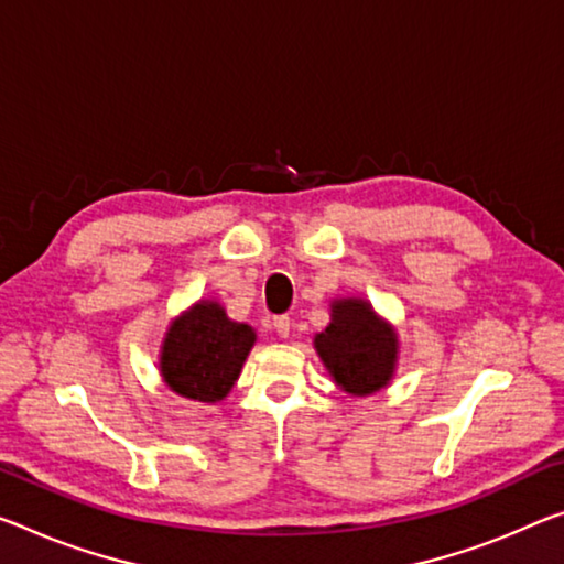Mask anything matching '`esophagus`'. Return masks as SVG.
I'll return each instance as SVG.
<instances>
[{"label":"esophagus","instance_id":"esophagus-1","mask_svg":"<svg viewBox=\"0 0 564 564\" xmlns=\"http://www.w3.org/2000/svg\"><path fill=\"white\" fill-rule=\"evenodd\" d=\"M273 328H275V334H279L281 338H285L291 334V318L289 316H275L273 318Z\"/></svg>","mask_w":564,"mask_h":564}]
</instances>
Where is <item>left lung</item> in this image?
Instances as JSON below:
<instances>
[{
    "label": "left lung",
    "mask_w": 564,
    "mask_h": 564,
    "mask_svg": "<svg viewBox=\"0 0 564 564\" xmlns=\"http://www.w3.org/2000/svg\"><path fill=\"white\" fill-rule=\"evenodd\" d=\"M330 324L316 336V351L338 387L354 397H366L387 387L394 373L397 336L373 316L359 299L336 301Z\"/></svg>",
    "instance_id": "obj_1"
}]
</instances>
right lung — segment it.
I'll list each match as a JSON object with an SVG mask.
<instances>
[{
    "label": "right lung",
    "instance_id": "1",
    "mask_svg": "<svg viewBox=\"0 0 564 564\" xmlns=\"http://www.w3.org/2000/svg\"><path fill=\"white\" fill-rule=\"evenodd\" d=\"M253 341V328L230 321L218 303H198L167 330L163 379L175 394L213 404L234 389Z\"/></svg>",
    "mask_w": 564,
    "mask_h": 564
}]
</instances>
